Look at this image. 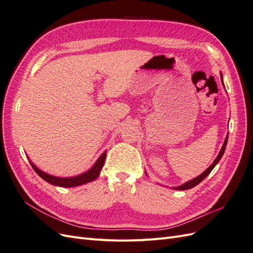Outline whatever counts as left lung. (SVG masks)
Segmentation results:
<instances>
[{
    "label": "left lung",
    "mask_w": 253,
    "mask_h": 253,
    "mask_svg": "<svg viewBox=\"0 0 253 253\" xmlns=\"http://www.w3.org/2000/svg\"><path fill=\"white\" fill-rule=\"evenodd\" d=\"M220 77H221V82H223V76L220 75ZM223 84H224V82H223ZM227 142H228V135H227L226 139H225V141H224L223 147H221V149H220V151H219V153H218L217 157L215 158V160H214L213 164H212V165L208 168V169H207L203 174L198 175L197 177H195L194 179H191V180H189V181L185 182V183H183V185H181V186H179V187H174L173 189H175V190H188V189H191V188L195 187V186H196V185H198V183H200L201 181H203V180L207 177V176H208V175L210 174V172L213 170V168L215 167V166L218 164V162L220 160L221 156L224 155V152H225V150H226Z\"/></svg>",
    "instance_id": "left-lung-1"
}]
</instances>
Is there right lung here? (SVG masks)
<instances>
[{
    "label": "right lung",
    "instance_id": "1",
    "mask_svg": "<svg viewBox=\"0 0 253 253\" xmlns=\"http://www.w3.org/2000/svg\"><path fill=\"white\" fill-rule=\"evenodd\" d=\"M105 156H106V152H103L101 156L98 158L96 164L91 167L88 171L84 172L80 175L74 176V177H56V176L49 175L47 173L41 171L40 169H38V168L32 162H29V163H30V165H32L35 172L39 175L41 178H43L45 181H47V182L51 183V185H55L58 187L72 188V187L81 186V185H84V183H87V182L95 180L99 176V174H100V171H101L102 167L104 165V162H105Z\"/></svg>",
    "mask_w": 253,
    "mask_h": 253
}]
</instances>
